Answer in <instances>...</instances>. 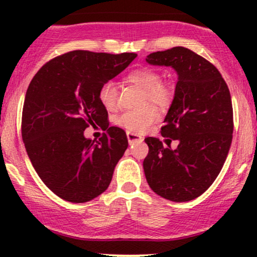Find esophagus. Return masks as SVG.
<instances>
[{
	"label": "esophagus",
	"instance_id": "34e87169",
	"mask_svg": "<svg viewBox=\"0 0 257 257\" xmlns=\"http://www.w3.org/2000/svg\"><path fill=\"white\" fill-rule=\"evenodd\" d=\"M126 138H128L129 145H132V144H135V143H143L144 140V138L141 137V135L134 134V133H126Z\"/></svg>",
	"mask_w": 257,
	"mask_h": 257
}]
</instances>
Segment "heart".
<instances>
[{"mask_svg": "<svg viewBox=\"0 0 257 257\" xmlns=\"http://www.w3.org/2000/svg\"><path fill=\"white\" fill-rule=\"evenodd\" d=\"M125 81L140 88L145 93V102H151L161 108L172 105L175 89L174 85L162 82V75L152 67H140L125 76ZM99 100L106 110L113 111L118 102V88L114 82L107 81L99 89ZM159 118V112L153 106L139 111H125L116 117L114 122L128 133H144Z\"/></svg>", "mask_w": 257, "mask_h": 257, "instance_id": "obj_1", "label": "heart"}]
</instances>
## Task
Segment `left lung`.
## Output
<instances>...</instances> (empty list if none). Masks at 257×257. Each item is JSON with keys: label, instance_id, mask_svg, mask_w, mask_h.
Returning <instances> with one entry per match:
<instances>
[{"label": "left lung", "instance_id": "obj_1", "mask_svg": "<svg viewBox=\"0 0 257 257\" xmlns=\"http://www.w3.org/2000/svg\"><path fill=\"white\" fill-rule=\"evenodd\" d=\"M151 65L178 72L175 95L162 137L146 138L144 172L153 192L173 202H188L204 193L217 178L232 143L233 108L229 89L219 70L200 55L174 47L147 55ZM176 140L173 150L170 143Z\"/></svg>", "mask_w": 257, "mask_h": 257}]
</instances>
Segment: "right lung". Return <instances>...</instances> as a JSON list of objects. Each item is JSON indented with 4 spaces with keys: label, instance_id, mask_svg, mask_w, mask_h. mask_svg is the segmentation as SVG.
<instances>
[{
    "label": "right lung",
    "instance_id": "obj_1",
    "mask_svg": "<svg viewBox=\"0 0 257 257\" xmlns=\"http://www.w3.org/2000/svg\"><path fill=\"white\" fill-rule=\"evenodd\" d=\"M135 58L72 51L44 64L29 84L23 141L38 176L61 199L85 203L107 190L128 139L122 128L108 126L99 89ZM95 124L106 131L99 142L84 137Z\"/></svg>",
    "mask_w": 257,
    "mask_h": 257
}]
</instances>
